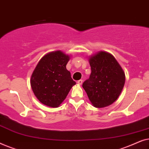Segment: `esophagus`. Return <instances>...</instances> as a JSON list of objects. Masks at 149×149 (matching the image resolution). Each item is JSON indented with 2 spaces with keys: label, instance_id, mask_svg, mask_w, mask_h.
<instances>
[{
  "label": "esophagus",
  "instance_id": "esophagus-1",
  "mask_svg": "<svg viewBox=\"0 0 149 149\" xmlns=\"http://www.w3.org/2000/svg\"><path fill=\"white\" fill-rule=\"evenodd\" d=\"M77 83H78L79 85H82L83 80H81V79H80V80H79L78 81H77Z\"/></svg>",
  "mask_w": 149,
  "mask_h": 149
}]
</instances>
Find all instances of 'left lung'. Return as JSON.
Here are the masks:
<instances>
[{
	"label": "left lung",
	"mask_w": 149,
	"mask_h": 149,
	"mask_svg": "<svg viewBox=\"0 0 149 149\" xmlns=\"http://www.w3.org/2000/svg\"><path fill=\"white\" fill-rule=\"evenodd\" d=\"M91 73L83 87L96 108L111 105L121 94L125 81V73L111 54L100 52L89 60Z\"/></svg>",
	"instance_id": "left-lung-1"
}]
</instances>
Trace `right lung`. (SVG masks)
I'll use <instances>...</instances> for the list:
<instances>
[{"mask_svg": "<svg viewBox=\"0 0 149 149\" xmlns=\"http://www.w3.org/2000/svg\"><path fill=\"white\" fill-rule=\"evenodd\" d=\"M69 60L68 55L56 51L44 56L36 65L30 84L35 96L43 104L58 107L76 84L66 68Z\"/></svg>", "mask_w": 149, "mask_h": 149, "instance_id": "obj_1", "label": "right lung"}]
</instances>
